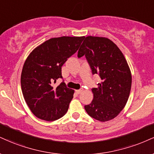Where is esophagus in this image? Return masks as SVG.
I'll return each mask as SVG.
<instances>
[{"mask_svg":"<svg viewBox=\"0 0 154 154\" xmlns=\"http://www.w3.org/2000/svg\"><path fill=\"white\" fill-rule=\"evenodd\" d=\"M82 92V90H75V92L77 94H80Z\"/></svg>","mask_w":154,"mask_h":154,"instance_id":"1","label":"esophagus"}]
</instances>
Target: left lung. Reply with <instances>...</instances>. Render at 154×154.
I'll return each mask as SVG.
<instances>
[{
  "instance_id": "obj_1",
  "label": "left lung",
  "mask_w": 154,
  "mask_h": 154,
  "mask_svg": "<svg viewBox=\"0 0 154 154\" xmlns=\"http://www.w3.org/2000/svg\"><path fill=\"white\" fill-rule=\"evenodd\" d=\"M86 57L92 74L101 79L92 89L93 100L85 109L90 116L100 122L118 116L130 95L132 76L130 67L116 44L106 37H85L78 51V57Z\"/></svg>"
}]
</instances>
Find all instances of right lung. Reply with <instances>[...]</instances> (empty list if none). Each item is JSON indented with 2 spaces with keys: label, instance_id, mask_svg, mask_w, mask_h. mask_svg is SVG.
<instances>
[{
  "label": "right lung",
  "instance_id": "obj_1",
  "mask_svg": "<svg viewBox=\"0 0 154 154\" xmlns=\"http://www.w3.org/2000/svg\"><path fill=\"white\" fill-rule=\"evenodd\" d=\"M85 36H61L47 40L33 50L26 59L21 75L24 100L31 112L39 119L53 121L66 114L75 90L62 82V66L79 49Z\"/></svg>",
  "mask_w": 154,
  "mask_h": 154
}]
</instances>
